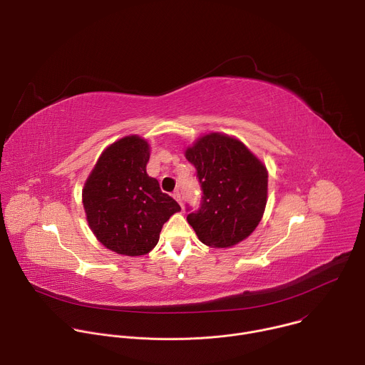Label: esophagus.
<instances>
[{
    "label": "esophagus",
    "mask_w": 365,
    "mask_h": 365,
    "mask_svg": "<svg viewBox=\"0 0 365 365\" xmlns=\"http://www.w3.org/2000/svg\"><path fill=\"white\" fill-rule=\"evenodd\" d=\"M173 197L179 202V205H180V206H183V203H182V195H180V192H179V190L173 192Z\"/></svg>",
    "instance_id": "obj_1"
}]
</instances>
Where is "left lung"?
Returning <instances> with one entry per match:
<instances>
[{
	"label": "left lung",
	"mask_w": 365,
	"mask_h": 365,
	"mask_svg": "<svg viewBox=\"0 0 365 365\" xmlns=\"http://www.w3.org/2000/svg\"><path fill=\"white\" fill-rule=\"evenodd\" d=\"M185 155L202 189L199 210L187 215L197 238L217 248L245 240L266 210V166L240 140L220 133L197 138Z\"/></svg>",
	"instance_id": "1"
}]
</instances>
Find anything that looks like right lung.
Here are the masks:
<instances>
[{
    "instance_id": "right-lung-1",
    "label": "right lung",
    "mask_w": 365,
    "mask_h": 365,
    "mask_svg": "<svg viewBox=\"0 0 365 365\" xmlns=\"http://www.w3.org/2000/svg\"><path fill=\"white\" fill-rule=\"evenodd\" d=\"M148 143L127 135L103 150L82 190L89 228L98 241L123 255H143L159 242L163 224L180 211L145 172Z\"/></svg>"
}]
</instances>
